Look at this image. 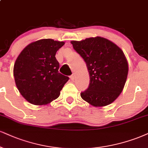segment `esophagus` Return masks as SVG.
<instances>
[{
    "mask_svg": "<svg viewBox=\"0 0 148 148\" xmlns=\"http://www.w3.org/2000/svg\"><path fill=\"white\" fill-rule=\"evenodd\" d=\"M70 79L71 80V81H73V80L75 79V76H74V75H71L70 76Z\"/></svg>",
    "mask_w": 148,
    "mask_h": 148,
    "instance_id": "obj_1",
    "label": "esophagus"
}]
</instances>
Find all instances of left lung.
<instances>
[{"label": "left lung", "instance_id": "1", "mask_svg": "<svg viewBox=\"0 0 148 148\" xmlns=\"http://www.w3.org/2000/svg\"><path fill=\"white\" fill-rule=\"evenodd\" d=\"M86 63L90 84L81 97L95 107L110 104L123 90L128 63L123 51L106 38L92 37L71 42Z\"/></svg>", "mask_w": 148, "mask_h": 148}]
</instances>
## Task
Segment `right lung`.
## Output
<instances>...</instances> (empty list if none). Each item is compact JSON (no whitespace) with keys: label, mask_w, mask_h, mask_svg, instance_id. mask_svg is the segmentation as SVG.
I'll use <instances>...</instances> for the list:
<instances>
[{"label":"right lung","mask_w":148,"mask_h":148,"mask_svg":"<svg viewBox=\"0 0 148 148\" xmlns=\"http://www.w3.org/2000/svg\"><path fill=\"white\" fill-rule=\"evenodd\" d=\"M64 42L42 39L30 43L18 56L14 66L16 86L34 105H47L56 99L69 79L60 73L56 52Z\"/></svg>","instance_id":"right-lung-1"}]
</instances>
